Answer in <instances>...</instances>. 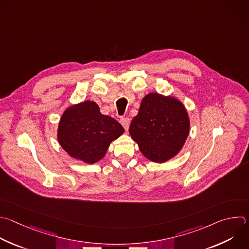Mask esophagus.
I'll use <instances>...</instances> for the list:
<instances>
[{
  "instance_id": "1",
  "label": "esophagus",
  "mask_w": 249,
  "mask_h": 249,
  "mask_svg": "<svg viewBox=\"0 0 249 249\" xmlns=\"http://www.w3.org/2000/svg\"><path fill=\"white\" fill-rule=\"evenodd\" d=\"M120 123H121V125L124 127V129H125L126 131H128L129 126H130V119L127 118V117L121 118V119H120Z\"/></svg>"
}]
</instances>
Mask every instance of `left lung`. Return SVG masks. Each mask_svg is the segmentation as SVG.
Instances as JSON below:
<instances>
[{"label":"left lung","mask_w":249,"mask_h":249,"mask_svg":"<svg viewBox=\"0 0 249 249\" xmlns=\"http://www.w3.org/2000/svg\"><path fill=\"white\" fill-rule=\"evenodd\" d=\"M129 133L147 159L162 163L184 146L190 133L189 115L179 100L150 93L142 100Z\"/></svg>","instance_id":"left-lung-1"}]
</instances>
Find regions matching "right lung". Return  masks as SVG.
<instances>
[{
  "instance_id": "add662e5",
  "label": "right lung",
  "mask_w": 249,
  "mask_h": 249,
  "mask_svg": "<svg viewBox=\"0 0 249 249\" xmlns=\"http://www.w3.org/2000/svg\"><path fill=\"white\" fill-rule=\"evenodd\" d=\"M123 133L119 122L103 115L95 102L86 101L69 107L63 112L57 140L71 157L93 164L105 157L110 142Z\"/></svg>"
}]
</instances>
